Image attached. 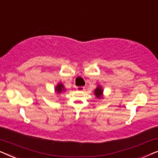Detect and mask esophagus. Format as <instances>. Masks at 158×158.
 Here are the masks:
<instances>
[{
  "mask_svg": "<svg viewBox=\"0 0 158 158\" xmlns=\"http://www.w3.org/2000/svg\"><path fill=\"white\" fill-rule=\"evenodd\" d=\"M76 90H78V91H83L85 90V87H83V86H78V87H76Z\"/></svg>",
  "mask_w": 158,
  "mask_h": 158,
  "instance_id": "1",
  "label": "esophagus"
}]
</instances>
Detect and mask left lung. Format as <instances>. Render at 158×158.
Returning <instances> with one entry per match:
<instances>
[{
	"label": "left lung",
	"instance_id": "obj_1",
	"mask_svg": "<svg viewBox=\"0 0 158 158\" xmlns=\"http://www.w3.org/2000/svg\"><path fill=\"white\" fill-rule=\"evenodd\" d=\"M94 93H95V95H96V96L97 97V98H101V96H102V94H103L102 88H101V87L99 86V87H98L96 90H95Z\"/></svg>",
	"mask_w": 158,
	"mask_h": 158
}]
</instances>
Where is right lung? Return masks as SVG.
Returning <instances> with one entry per match:
<instances>
[{"mask_svg": "<svg viewBox=\"0 0 158 158\" xmlns=\"http://www.w3.org/2000/svg\"><path fill=\"white\" fill-rule=\"evenodd\" d=\"M55 90H56V92L57 93V94H59V93H61L62 91H63V90H64L63 85H62V84H61V83L58 84V85L56 86Z\"/></svg>", "mask_w": 158, "mask_h": 158, "instance_id": "right-lung-1", "label": "right lung"}]
</instances>
